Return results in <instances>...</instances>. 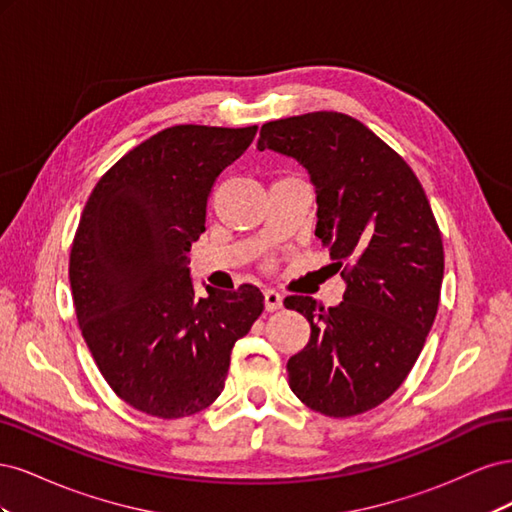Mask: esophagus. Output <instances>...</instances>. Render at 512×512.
I'll list each match as a JSON object with an SVG mask.
<instances>
[{"label":"esophagus","mask_w":512,"mask_h":512,"mask_svg":"<svg viewBox=\"0 0 512 512\" xmlns=\"http://www.w3.org/2000/svg\"><path fill=\"white\" fill-rule=\"evenodd\" d=\"M265 309L267 312H275V309H280L282 307V294L277 292V290H273V288H265Z\"/></svg>","instance_id":"34e87169"}]
</instances>
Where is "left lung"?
Listing matches in <instances>:
<instances>
[{
  "label": "left lung",
  "instance_id": "1",
  "mask_svg": "<svg viewBox=\"0 0 512 512\" xmlns=\"http://www.w3.org/2000/svg\"><path fill=\"white\" fill-rule=\"evenodd\" d=\"M258 149L307 170L316 188V237L335 269L344 265L339 305L284 301L312 329L286 365L288 384L320 414H363L406 380L438 312L444 247L429 200L404 158L344 113L269 121Z\"/></svg>",
  "mask_w": 512,
  "mask_h": 512
}]
</instances>
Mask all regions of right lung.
<instances>
[{"instance_id":"add662e5","label":"right lung","mask_w":512,"mask_h":512,"mask_svg":"<svg viewBox=\"0 0 512 512\" xmlns=\"http://www.w3.org/2000/svg\"><path fill=\"white\" fill-rule=\"evenodd\" d=\"M258 126H173L98 181L70 252L76 318L108 386L158 418L190 416L224 391L230 352L265 309L252 286L196 297L188 252L215 179Z\"/></svg>"}]
</instances>
